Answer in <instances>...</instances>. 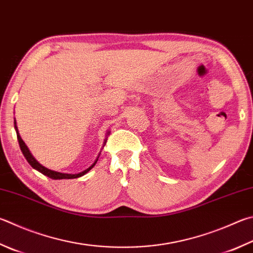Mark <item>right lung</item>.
<instances>
[{"label": "right lung", "instance_id": "obj_1", "mask_svg": "<svg viewBox=\"0 0 253 253\" xmlns=\"http://www.w3.org/2000/svg\"><path fill=\"white\" fill-rule=\"evenodd\" d=\"M14 126H15V130H16V135H17V140H18V144H20V147H21V150L23 155H24V157L26 158L27 162H29V164L31 165L32 167H33L34 169H36V170L42 172L43 174H45V176H47L49 178L52 179H74V178H79V177H82L84 176V174L86 172H88L91 168H93L96 163H97L98 158L95 160V163L91 165V166L89 168H87L86 170L82 171L80 173H75V174H72V173H62V172H58V171H54V170H50V169H47L45 168L44 166H42V165L38 163V160H36L33 156H32V154L30 153L29 148H27V146L25 145V142L22 140L20 134H18V130H17V127H16V123L14 122Z\"/></svg>", "mask_w": 253, "mask_h": 253}]
</instances>
